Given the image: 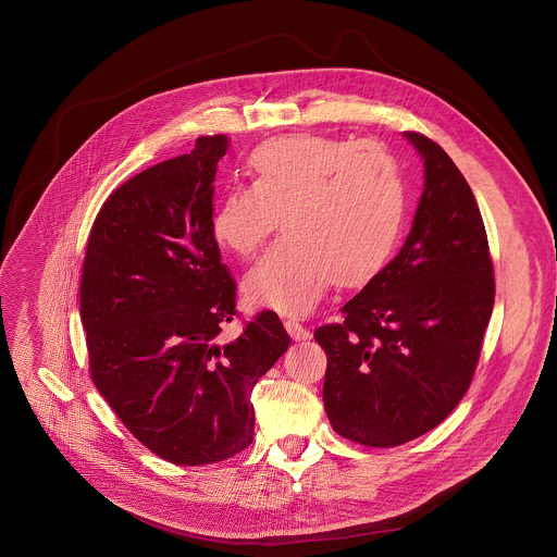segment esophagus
Returning <instances> with one entry per match:
<instances>
[{
    "mask_svg": "<svg viewBox=\"0 0 557 557\" xmlns=\"http://www.w3.org/2000/svg\"><path fill=\"white\" fill-rule=\"evenodd\" d=\"M284 326H286V331H288V335L295 339V342H306L311 337V333H309L308 326H304L299 320H295V318H288V320H284Z\"/></svg>",
    "mask_w": 557,
    "mask_h": 557,
    "instance_id": "1",
    "label": "esophagus"
}]
</instances>
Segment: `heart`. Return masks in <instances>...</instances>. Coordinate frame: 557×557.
I'll return each mask as SVG.
<instances>
[{
    "label": "heart",
    "mask_w": 557,
    "mask_h": 557,
    "mask_svg": "<svg viewBox=\"0 0 557 557\" xmlns=\"http://www.w3.org/2000/svg\"><path fill=\"white\" fill-rule=\"evenodd\" d=\"M251 184L228 187L211 213L213 242L249 256L273 231L244 277L256 308L306 313L329 282L355 286L382 269L408 207L397 160L375 143L335 136H288L249 156Z\"/></svg>",
    "instance_id": "heart-1"
}]
</instances>
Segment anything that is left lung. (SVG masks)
Returning <instances> with one entry per match:
<instances>
[{"label": "left lung", "instance_id": "1", "mask_svg": "<svg viewBox=\"0 0 557 557\" xmlns=\"http://www.w3.org/2000/svg\"><path fill=\"white\" fill-rule=\"evenodd\" d=\"M423 194L410 235L344 308L313 331L329 366L333 430L388 448L437 428L466 395L494 309V264L476 198L448 153L417 132Z\"/></svg>", "mask_w": 557, "mask_h": 557}]
</instances>
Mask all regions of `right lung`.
<instances>
[{
    "instance_id": "right-lung-1",
    "label": "right lung",
    "mask_w": 557,
    "mask_h": 557,
    "mask_svg": "<svg viewBox=\"0 0 557 557\" xmlns=\"http://www.w3.org/2000/svg\"><path fill=\"white\" fill-rule=\"evenodd\" d=\"M231 140L127 180L102 205L85 251L81 320L94 384L125 428L177 466L224 461L253 440L251 388L288 350L275 311L231 344L235 282L211 237L213 182Z\"/></svg>"
}]
</instances>
